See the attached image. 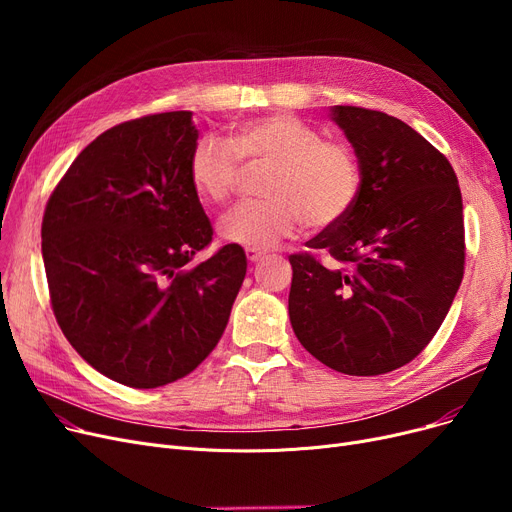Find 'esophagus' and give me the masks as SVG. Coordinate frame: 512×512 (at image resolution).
I'll list each match as a JSON object with an SVG mask.
<instances>
[{"mask_svg": "<svg viewBox=\"0 0 512 512\" xmlns=\"http://www.w3.org/2000/svg\"><path fill=\"white\" fill-rule=\"evenodd\" d=\"M247 259H249L251 263H257V261L263 259V253H261V251H255V249H247Z\"/></svg>", "mask_w": 512, "mask_h": 512, "instance_id": "34e87169", "label": "esophagus"}]
</instances>
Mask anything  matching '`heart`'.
I'll return each instance as SVG.
<instances>
[{"label":"heart","mask_w":512,"mask_h":512,"mask_svg":"<svg viewBox=\"0 0 512 512\" xmlns=\"http://www.w3.org/2000/svg\"><path fill=\"white\" fill-rule=\"evenodd\" d=\"M242 166L267 168L261 182L267 199L240 205L222 220V238L236 247H276L303 220L317 230L332 228L359 197L361 172L353 151L324 141L317 128L290 114L240 122L230 143L199 139L188 157V180L201 201L222 205L234 195Z\"/></svg>","instance_id":"1"}]
</instances>
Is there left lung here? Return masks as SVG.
<instances>
[{"label": "left lung", "instance_id": "obj_1", "mask_svg": "<svg viewBox=\"0 0 512 512\" xmlns=\"http://www.w3.org/2000/svg\"><path fill=\"white\" fill-rule=\"evenodd\" d=\"M332 120L355 149L359 197L305 242L309 251L288 257V315L317 361L382 375L423 351L461 286V188L448 159L402 120L355 105H334Z\"/></svg>", "mask_w": 512, "mask_h": 512}]
</instances>
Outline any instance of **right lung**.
I'll return each mask as SVG.
<instances>
[{"instance_id":"1","label":"right lung","mask_w":512,"mask_h":512,"mask_svg":"<svg viewBox=\"0 0 512 512\" xmlns=\"http://www.w3.org/2000/svg\"><path fill=\"white\" fill-rule=\"evenodd\" d=\"M197 139L191 112L118 124L78 153L45 207L53 315L80 357L130 388L191 373L220 342L247 274L236 245L186 267L213 236L188 180Z\"/></svg>"}]
</instances>
